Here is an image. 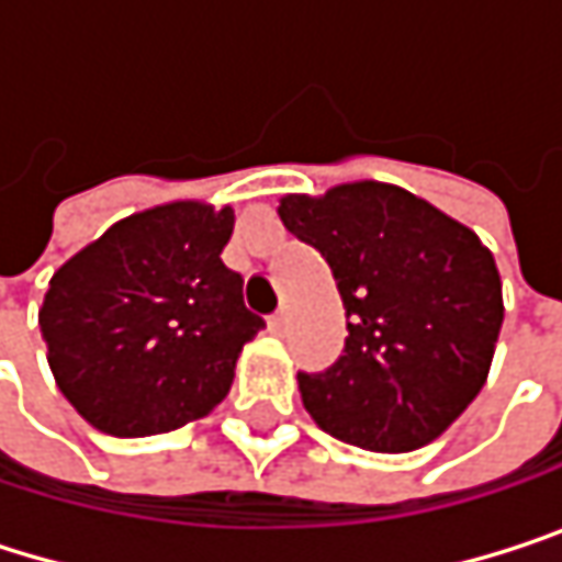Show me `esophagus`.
Wrapping results in <instances>:
<instances>
[{"label":"esophagus","mask_w":562,"mask_h":562,"mask_svg":"<svg viewBox=\"0 0 562 562\" xmlns=\"http://www.w3.org/2000/svg\"><path fill=\"white\" fill-rule=\"evenodd\" d=\"M267 328H270V335H282V331H285V312H277V315H270Z\"/></svg>","instance_id":"obj_1"}]
</instances>
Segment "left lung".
<instances>
[{"label":"left lung","instance_id":"left-lung-1","mask_svg":"<svg viewBox=\"0 0 562 562\" xmlns=\"http://www.w3.org/2000/svg\"><path fill=\"white\" fill-rule=\"evenodd\" d=\"M277 211L331 267L348 318L345 355L325 374H299L308 416L371 452L439 439L492 371L505 322L492 250L387 181L285 194Z\"/></svg>","mask_w":562,"mask_h":562}]
</instances>
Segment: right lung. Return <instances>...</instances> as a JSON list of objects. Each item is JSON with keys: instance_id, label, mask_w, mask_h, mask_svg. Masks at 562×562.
Segmentation results:
<instances>
[{"instance_id": "right-lung-1", "label": "right lung", "mask_w": 562, "mask_h": 562, "mask_svg": "<svg viewBox=\"0 0 562 562\" xmlns=\"http://www.w3.org/2000/svg\"><path fill=\"white\" fill-rule=\"evenodd\" d=\"M234 207L169 201L116 221L57 270L38 308L57 391L100 432L136 439L207 416L263 318L221 254Z\"/></svg>"}]
</instances>
